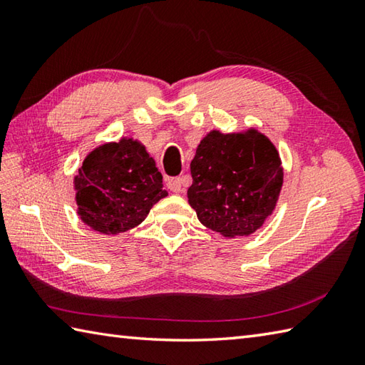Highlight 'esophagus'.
Here are the masks:
<instances>
[{"label": "esophagus", "instance_id": "34e87169", "mask_svg": "<svg viewBox=\"0 0 365 365\" xmlns=\"http://www.w3.org/2000/svg\"><path fill=\"white\" fill-rule=\"evenodd\" d=\"M166 187L173 191V192H182V180L178 177H175V178H169L168 180V183H166Z\"/></svg>", "mask_w": 365, "mask_h": 365}]
</instances>
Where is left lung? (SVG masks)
I'll return each instance as SVG.
<instances>
[{"label": "left lung", "instance_id": "left-lung-1", "mask_svg": "<svg viewBox=\"0 0 365 365\" xmlns=\"http://www.w3.org/2000/svg\"><path fill=\"white\" fill-rule=\"evenodd\" d=\"M188 202L205 227L224 237L257 230L274 210L282 187L277 150L257 131H212L196 149Z\"/></svg>", "mask_w": 365, "mask_h": 365}]
</instances>
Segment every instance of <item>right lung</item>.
I'll return each mask as SVG.
<instances>
[{
	"instance_id": "1",
	"label": "right lung",
	"mask_w": 365,
	"mask_h": 365,
	"mask_svg": "<svg viewBox=\"0 0 365 365\" xmlns=\"http://www.w3.org/2000/svg\"><path fill=\"white\" fill-rule=\"evenodd\" d=\"M75 190L81 220L102 234L138 226L168 196L153 158L131 139L92 150L75 177Z\"/></svg>"
}]
</instances>
